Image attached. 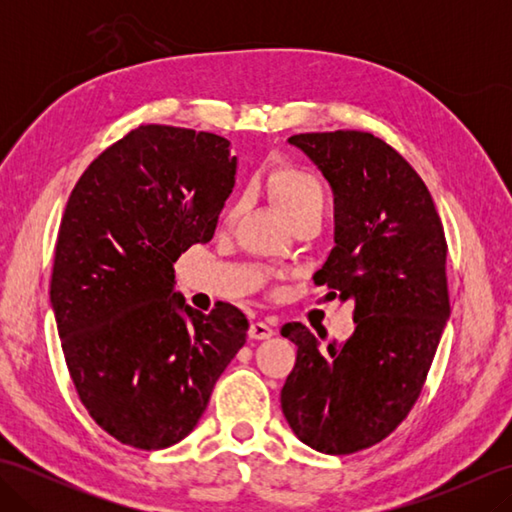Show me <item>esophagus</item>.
<instances>
[{"label":"esophagus","mask_w":512,"mask_h":512,"mask_svg":"<svg viewBox=\"0 0 512 512\" xmlns=\"http://www.w3.org/2000/svg\"><path fill=\"white\" fill-rule=\"evenodd\" d=\"M275 334V330L270 328V325L266 323V321H255V323H250V330H248V336L250 339H255V341H264V339H270V336Z\"/></svg>","instance_id":"esophagus-1"}]
</instances>
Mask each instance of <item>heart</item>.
<instances>
[{
    "mask_svg": "<svg viewBox=\"0 0 512 512\" xmlns=\"http://www.w3.org/2000/svg\"><path fill=\"white\" fill-rule=\"evenodd\" d=\"M266 193L270 195L281 213L295 224L301 217L321 213L325 204V191L321 180L314 173L301 167H275L266 176ZM239 213V204H233L226 220L233 222Z\"/></svg>",
    "mask_w": 512,
    "mask_h": 512,
    "instance_id": "b5f03b06",
    "label": "heart"
}]
</instances>
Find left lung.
<instances>
[{
  "mask_svg": "<svg viewBox=\"0 0 512 512\" xmlns=\"http://www.w3.org/2000/svg\"><path fill=\"white\" fill-rule=\"evenodd\" d=\"M288 143L334 191L336 246L314 284L354 301L356 330L321 350L303 323L281 328L297 345L281 409L303 444L347 455L385 440L416 405L451 314L447 239L427 184L385 140L339 129Z\"/></svg>",
  "mask_w": 512,
  "mask_h": 512,
  "instance_id": "left-lung-1",
  "label": "left lung"
}]
</instances>
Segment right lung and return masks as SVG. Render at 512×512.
Returning a JSON list of instances; mask_svg holds the SVG:
<instances>
[{"label": "right lung", "mask_w": 512, "mask_h": 512, "mask_svg": "<svg viewBox=\"0 0 512 512\" xmlns=\"http://www.w3.org/2000/svg\"><path fill=\"white\" fill-rule=\"evenodd\" d=\"M231 143L140 125L83 171L65 204L50 301L65 365L94 422L156 451L187 438L246 343V314L173 292V264L206 244L235 187Z\"/></svg>", "instance_id": "add662e5"}]
</instances>
